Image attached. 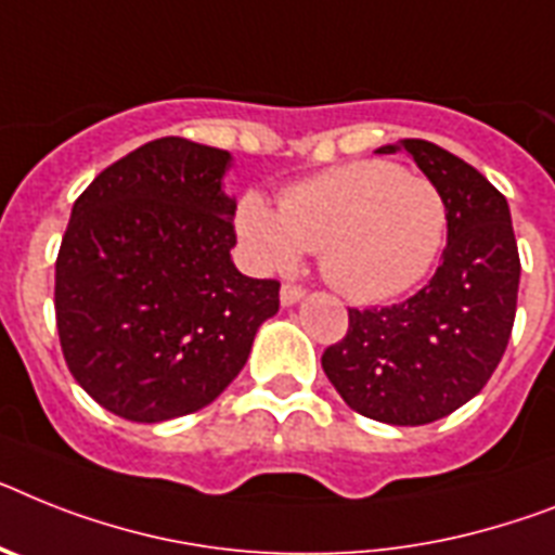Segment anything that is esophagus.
Segmentation results:
<instances>
[{"label":"esophagus","mask_w":555,"mask_h":555,"mask_svg":"<svg viewBox=\"0 0 555 555\" xmlns=\"http://www.w3.org/2000/svg\"><path fill=\"white\" fill-rule=\"evenodd\" d=\"M306 297V292L300 286H283L281 288V304L283 306H295V304H300V300H304Z\"/></svg>","instance_id":"obj_1"}]
</instances>
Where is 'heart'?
Returning <instances> with one entry per match:
<instances>
[{"instance_id": "obj_1", "label": "heart", "mask_w": 555, "mask_h": 555, "mask_svg": "<svg viewBox=\"0 0 555 555\" xmlns=\"http://www.w3.org/2000/svg\"><path fill=\"white\" fill-rule=\"evenodd\" d=\"M448 209L437 186L388 162H349L281 192L278 209L246 192L235 229L263 272L320 255V272L357 304L405 295L431 272L446 241Z\"/></svg>"}]
</instances>
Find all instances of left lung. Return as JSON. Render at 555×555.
Returning a JSON list of instances; mask_svg holds the SVG:
<instances>
[{"instance_id": "obj_1", "label": "left lung", "mask_w": 555, "mask_h": 555, "mask_svg": "<svg viewBox=\"0 0 555 555\" xmlns=\"http://www.w3.org/2000/svg\"><path fill=\"white\" fill-rule=\"evenodd\" d=\"M405 153L439 190L448 246L437 274L386 309H349V332L323 351L346 405L388 425H428L474 400L511 340L519 249L505 195L470 164L423 139L379 146Z\"/></svg>"}]
</instances>
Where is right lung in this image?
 <instances>
[{
	"label": "right lung",
	"mask_w": 555,
	"mask_h": 555,
	"mask_svg": "<svg viewBox=\"0 0 555 555\" xmlns=\"http://www.w3.org/2000/svg\"><path fill=\"white\" fill-rule=\"evenodd\" d=\"M227 150L158 139L95 176L56 258L67 369L130 423L201 411L249 360L281 283L235 269Z\"/></svg>",
	"instance_id": "obj_1"
}]
</instances>
